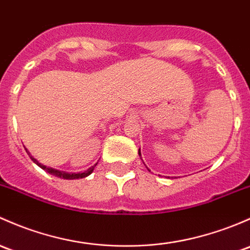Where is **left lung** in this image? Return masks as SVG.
<instances>
[{
  "mask_svg": "<svg viewBox=\"0 0 250 250\" xmlns=\"http://www.w3.org/2000/svg\"><path fill=\"white\" fill-rule=\"evenodd\" d=\"M139 154H140V156H141V153H140V151H139Z\"/></svg>",
  "mask_w": 250,
  "mask_h": 250,
  "instance_id": "left-lung-1",
  "label": "left lung"
}]
</instances>
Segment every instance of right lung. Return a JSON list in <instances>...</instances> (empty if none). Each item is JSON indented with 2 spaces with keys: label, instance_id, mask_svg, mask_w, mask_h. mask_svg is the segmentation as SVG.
<instances>
[{
  "label": "right lung",
  "instance_id": "add662e5",
  "mask_svg": "<svg viewBox=\"0 0 250 250\" xmlns=\"http://www.w3.org/2000/svg\"><path fill=\"white\" fill-rule=\"evenodd\" d=\"M26 152H27V151H26ZM27 153H28V156H30V158L32 159L33 162H35L36 164L38 165V167H41L42 169L45 170L46 172L51 173V175L56 176V177L64 178V180H78V178L87 177V176L90 175V173H91L92 171H93L94 167H96V165H97V164H96V165H93V167H91L90 169H87V170H86V171H83V172H79V173H68V172H64V171H60V170H55V169H52V167H45V165L41 164V163H39L38 160L33 158V157L31 156V154H30V152H27Z\"/></svg>",
  "mask_w": 250,
  "mask_h": 250
}]
</instances>
